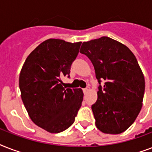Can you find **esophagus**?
I'll list each match as a JSON object with an SVG mask.
<instances>
[{"label":"esophagus","mask_w":152,"mask_h":152,"mask_svg":"<svg viewBox=\"0 0 152 152\" xmlns=\"http://www.w3.org/2000/svg\"><path fill=\"white\" fill-rule=\"evenodd\" d=\"M89 90H90V88H89V87H87V88H84V89H83V92H84V93H87Z\"/></svg>","instance_id":"34e87169"}]
</instances>
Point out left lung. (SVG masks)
<instances>
[{"mask_svg": "<svg viewBox=\"0 0 152 152\" xmlns=\"http://www.w3.org/2000/svg\"><path fill=\"white\" fill-rule=\"evenodd\" d=\"M80 52L91 60L99 83L98 99L91 106L96 127L108 134L125 132L141 110L145 89L135 55L126 46L105 36L83 42Z\"/></svg>", "mask_w": 152, "mask_h": 152, "instance_id": "8db88e82", "label": "left lung"}]
</instances>
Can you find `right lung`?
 I'll list each match as a JSON object with an SVG mask.
<instances>
[{"mask_svg": "<svg viewBox=\"0 0 152 152\" xmlns=\"http://www.w3.org/2000/svg\"><path fill=\"white\" fill-rule=\"evenodd\" d=\"M81 42L47 39L27 57L20 74L21 98L32 121L51 133L63 132L73 124L82 104L80 88L63 87L69 77Z\"/></svg>", "mask_w": 152, "mask_h": 152, "instance_id": "right-lung-1", "label": "right lung"}]
</instances>
